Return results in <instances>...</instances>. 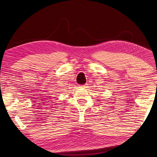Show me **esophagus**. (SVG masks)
<instances>
[{
    "mask_svg": "<svg viewBox=\"0 0 157 157\" xmlns=\"http://www.w3.org/2000/svg\"><path fill=\"white\" fill-rule=\"evenodd\" d=\"M81 87H84V86H81Z\"/></svg>",
    "mask_w": 157,
    "mask_h": 157,
    "instance_id": "obj_1",
    "label": "esophagus"
}]
</instances>
